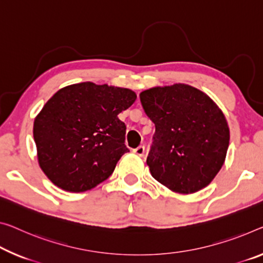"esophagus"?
<instances>
[{
    "label": "esophagus",
    "mask_w": 263,
    "mask_h": 263,
    "mask_svg": "<svg viewBox=\"0 0 263 263\" xmlns=\"http://www.w3.org/2000/svg\"><path fill=\"white\" fill-rule=\"evenodd\" d=\"M144 151H145L144 145H140V147H137L136 149H134V153H135V154L139 155V156H143L144 155Z\"/></svg>",
    "instance_id": "esophagus-1"
}]
</instances>
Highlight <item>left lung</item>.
<instances>
[{
    "label": "left lung",
    "mask_w": 263,
    "mask_h": 263,
    "mask_svg": "<svg viewBox=\"0 0 263 263\" xmlns=\"http://www.w3.org/2000/svg\"><path fill=\"white\" fill-rule=\"evenodd\" d=\"M155 124L147 164L171 191H201L220 172L229 145L224 115L203 92L187 84L156 87L140 94Z\"/></svg>",
    "instance_id": "obj_1"
}]
</instances>
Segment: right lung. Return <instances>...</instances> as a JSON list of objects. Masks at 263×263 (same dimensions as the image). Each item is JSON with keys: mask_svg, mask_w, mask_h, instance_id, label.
Segmentation results:
<instances>
[{"mask_svg": "<svg viewBox=\"0 0 263 263\" xmlns=\"http://www.w3.org/2000/svg\"><path fill=\"white\" fill-rule=\"evenodd\" d=\"M136 100L130 89L91 82L62 88L34 122L40 167L67 192L89 191L111 175L129 149L119 114Z\"/></svg>", "mask_w": 263, "mask_h": 263, "instance_id": "add662e5", "label": "right lung"}]
</instances>
